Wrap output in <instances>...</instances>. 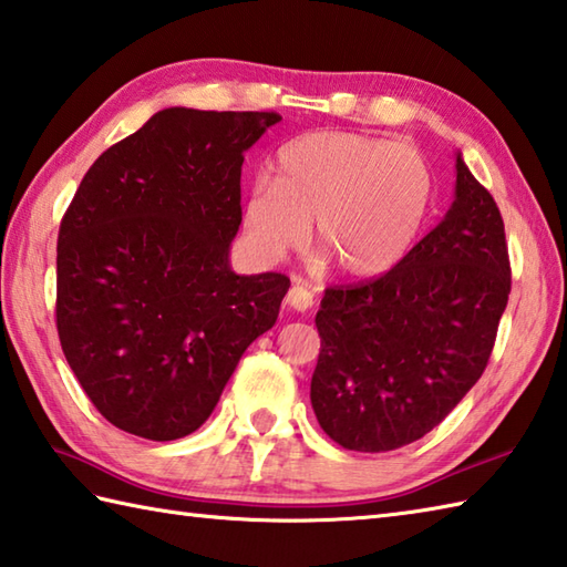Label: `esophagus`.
I'll list each match as a JSON object with an SVG mask.
<instances>
[{
    "label": "esophagus",
    "mask_w": 567,
    "mask_h": 567,
    "mask_svg": "<svg viewBox=\"0 0 567 567\" xmlns=\"http://www.w3.org/2000/svg\"><path fill=\"white\" fill-rule=\"evenodd\" d=\"M285 302H287V307H290V309H295V312H307V309L315 305V295H312V292H309L305 285H299V282H295V285L290 287V292H287V297H285Z\"/></svg>",
    "instance_id": "esophagus-1"
}]
</instances>
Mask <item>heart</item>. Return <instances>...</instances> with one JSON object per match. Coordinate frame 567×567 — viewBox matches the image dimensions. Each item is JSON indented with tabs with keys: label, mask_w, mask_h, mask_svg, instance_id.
<instances>
[{
	"label": "heart",
	"mask_w": 567,
	"mask_h": 567,
	"mask_svg": "<svg viewBox=\"0 0 567 567\" xmlns=\"http://www.w3.org/2000/svg\"><path fill=\"white\" fill-rule=\"evenodd\" d=\"M435 176L408 144L359 132H307L275 157V179L252 182L243 228L265 260L315 248L343 280H379L401 265L423 233Z\"/></svg>",
	"instance_id": "b5f03b06"
}]
</instances>
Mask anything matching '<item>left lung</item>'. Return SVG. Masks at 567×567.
I'll return each mask as SVG.
<instances>
[{
  "label": "left lung",
  "mask_w": 567,
  "mask_h": 567,
  "mask_svg": "<svg viewBox=\"0 0 567 567\" xmlns=\"http://www.w3.org/2000/svg\"><path fill=\"white\" fill-rule=\"evenodd\" d=\"M454 202L395 270L329 287L312 408L341 447L388 452L420 440L482 379L512 268L492 194L457 152Z\"/></svg>",
  "instance_id": "1"
}]
</instances>
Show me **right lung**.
I'll use <instances>...</instances> for the list:
<instances>
[{
    "instance_id": "obj_1",
    "label": "right lung",
    "mask_w": 567,
    "mask_h": 567,
    "mask_svg": "<svg viewBox=\"0 0 567 567\" xmlns=\"http://www.w3.org/2000/svg\"><path fill=\"white\" fill-rule=\"evenodd\" d=\"M282 117L166 107L100 154L59 230L55 327L107 423L192 435L290 280L230 270L246 152Z\"/></svg>"
}]
</instances>
